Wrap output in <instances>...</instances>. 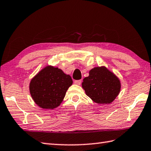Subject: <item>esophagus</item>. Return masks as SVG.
Wrapping results in <instances>:
<instances>
[{"label": "esophagus", "mask_w": 151, "mask_h": 151, "mask_svg": "<svg viewBox=\"0 0 151 151\" xmlns=\"http://www.w3.org/2000/svg\"><path fill=\"white\" fill-rule=\"evenodd\" d=\"M82 82V80H78V81H75V84H77V85H80L81 84Z\"/></svg>", "instance_id": "esophagus-1"}]
</instances>
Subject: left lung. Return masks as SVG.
<instances>
[{
  "instance_id": "obj_1",
  "label": "left lung",
  "mask_w": 151,
  "mask_h": 151,
  "mask_svg": "<svg viewBox=\"0 0 151 151\" xmlns=\"http://www.w3.org/2000/svg\"><path fill=\"white\" fill-rule=\"evenodd\" d=\"M82 87L86 94L98 104H109L119 96L121 84L119 78L104 66L94 67L84 78Z\"/></svg>"
}]
</instances>
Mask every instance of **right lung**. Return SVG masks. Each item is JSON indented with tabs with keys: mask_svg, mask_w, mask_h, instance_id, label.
Returning a JSON list of instances; mask_svg holds the SVG:
<instances>
[{
	"mask_svg": "<svg viewBox=\"0 0 151 151\" xmlns=\"http://www.w3.org/2000/svg\"><path fill=\"white\" fill-rule=\"evenodd\" d=\"M72 84L70 75L58 67L48 65L31 79L29 91L33 101L40 108L53 109L63 101Z\"/></svg>",
	"mask_w": 151,
	"mask_h": 151,
	"instance_id": "1",
	"label": "right lung"
}]
</instances>
